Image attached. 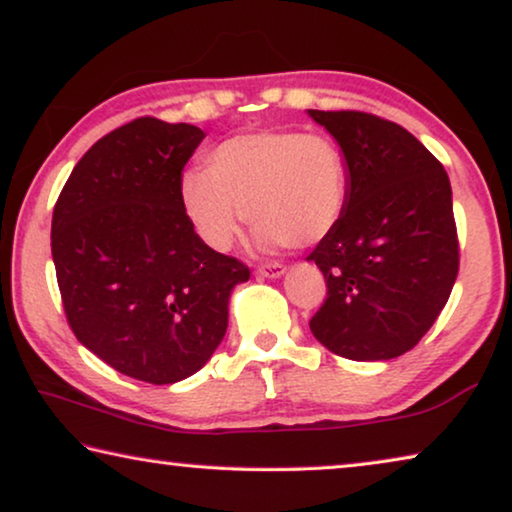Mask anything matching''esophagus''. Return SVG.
Segmentation results:
<instances>
[{
    "instance_id": "esophagus-1",
    "label": "esophagus",
    "mask_w": 512,
    "mask_h": 512,
    "mask_svg": "<svg viewBox=\"0 0 512 512\" xmlns=\"http://www.w3.org/2000/svg\"><path fill=\"white\" fill-rule=\"evenodd\" d=\"M285 266H282V264H278V262H271V264H262V266H259V269H257V273H259V276H262V278H280V276H285Z\"/></svg>"
}]
</instances>
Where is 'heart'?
<instances>
[{"label": "heart", "instance_id": "obj_1", "mask_svg": "<svg viewBox=\"0 0 512 512\" xmlns=\"http://www.w3.org/2000/svg\"><path fill=\"white\" fill-rule=\"evenodd\" d=\"M179 202L213 250L232 246L246 216L262 246H315L345 213L347 163L335 140L322 133H239L209 151L207 170L190 167L181 174Z\"/></svg>", "mask_w": 512, "mask_h": 512}]
</instances>
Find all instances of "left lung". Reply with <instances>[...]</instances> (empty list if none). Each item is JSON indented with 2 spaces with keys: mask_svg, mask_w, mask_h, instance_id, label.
<instances>
[{
  "mask_svg": "<svg viewBox=\"0 0 512 512\" xmlns=\"http://www.w3.org/2000/svg\"><path fill=\"white\" fill-rule=\"evenodd\" d=\"M340 144L347 204L308 255L326 280L310 331L352 361H388L418 345L451 296L460 246L444 165L375 114L308 110Z\"/></svg>",
  "mask_w": 512,
  "mask_h": 512,
  "instance_id": "8db88e82",
  "label": "left lung"
}]
</instances>
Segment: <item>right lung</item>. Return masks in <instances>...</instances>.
I'll return each mask as SVG.
<instances>
[{
  "instance_id": "1",
  "label": "right lung",
  "mask_w": 512,
  "mask_h": 512,
  "mask_svg": "<svg viewBox=\"0 0 512 512\" xmlns=\"http://www.w3.org/2000/svg\"><path fill=\"white\" fill-rule=\"evenodd\" d=\"M202 128L140 117L73 167L52 213V259L75 338L121 375L174 384L195 375L227 331L250 278L209 248L179 202Z\"/></svg>"
}]
</instances>
